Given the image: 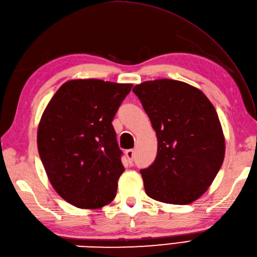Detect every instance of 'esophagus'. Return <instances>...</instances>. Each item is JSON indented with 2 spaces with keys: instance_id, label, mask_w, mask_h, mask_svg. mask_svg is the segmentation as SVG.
Here are the masks:
<instances>
[{
  "instance_id": "1",
  "label": "esophagus",
  "mask_w": 257,
  "mask_h": 257,
  "mask_svg": "<svg viewBox=\"0 0 257 257\" xmlns=\"http://www.w3.org/2000/svg\"><path fill=\"white\" fill-rule=\"evenodd\" d=\"M124 154H125V157H127V159H128L130 165H133V162H134V155H135V154H134V150H133V149L125 150Z\"/></svg>"
}]
</instances>
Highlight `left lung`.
Wrapping results in <instances>:
<instances>
[{"label":"left lung","mask_w":257,"mask_h":257,"mask_svg":"<svg viewBox=\"0 0 257 257\" xmlns=\"http://www.w3.org/2000/svg\"><path fill=\"white\" fill-rule=\"evenodd\" d=\"M133 91L158 138L155 161L140 170L147 195L180 205L199 199L224 160L225 141L215 108L200 89L179 80L145 81Z\"/></svg>","instance_id":"8db88e82"}]
</instances>
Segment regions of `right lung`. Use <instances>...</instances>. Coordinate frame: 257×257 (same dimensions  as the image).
I'll use <instances>...</instances> for the list:
<instances>
[{"label":"right lung","instance_id":"add662e5","mask_svg":"<svg viewBox=\"0 0 257 257\" xmlns=\"http://www.w3.org/2000/svg\"><path fill=\"white\" fill-rule=\"evenodd\" d=\"M132 87L69 80L48 102L38 125V154L53 188L68 203L99 209L116 196L124 169L111 122Z\"/></svg>","mask_w":257,"mask_h":257}]
</instances>
